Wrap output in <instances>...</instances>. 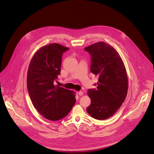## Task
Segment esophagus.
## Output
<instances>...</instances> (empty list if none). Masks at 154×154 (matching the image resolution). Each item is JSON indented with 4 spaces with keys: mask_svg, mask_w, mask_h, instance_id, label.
I'll use <instances>...</instances> for the list:
<instances>
[{
    "mask_svg": "<svg viewBox=\"0 0 154 154\" xmlns=\"http://www.w3.org/2000/svg\"><path fill=\"white\" fill-rule=\"evenodd\" d=\"M78 94L79 95H84V92L83 91H79V92H78Z\"/></svg>",
    "mask_w": 154,
    "mask_h": 154,
    "instance_id": "esophagus-1",
    "label": "esophagus"
}]
</instances>
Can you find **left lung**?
I'll list each match as a JSON object with an SVG mask.
<instances>
[{"label": "left lung", "instance_id": "1", "mask_svg": "<svg viewBox=\"0 0 154 154\" xmlns=\"http://www.w3.org/2000/svg\"><path fill=\"white\" fill-rule=\"evenodd\" d=\"M84 49L91 56V72L98 77L97 89L88 90L91 103L87 111L95 119L105 120L125 100L128 89L126 68L119 53L110 44L98 42Z\"/></svg>", "mask_w": 154, "mask_h": 154}]
</instances>
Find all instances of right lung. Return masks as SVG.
<instances>
[{
  "label": "right lung",
  "mask_w": 154,
  "mask_h": 154,
  "mask_svg": "<svg viewBox=\"0 0 154 154\" xmlns=\"http://www.w3.org/2000/svg\"><path fill=\"white\" fill-rule=\"evenodd\" d=\"M67 50L58 43L42 47L32 57L27 72L32 103L44 118L51 121L66 117L76 103L73 91L54 84L60 74L62 54Z\"/></svg>",
  "instance_id": "1"
}]
</instances>
